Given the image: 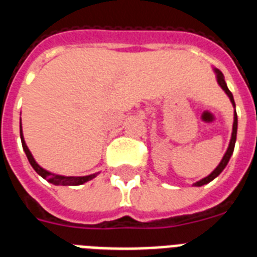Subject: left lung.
<instances>
[{
	"mask_svg": "<svg viewBox=\"0 0 257 257\" xmlns=\"http://www.w3.org/2000/svg\"><path fill=\"white\" fill-rule=\"evenodd\" d=\"M216 71V75H217V82H219V85L221 86V89L224 90L225 93H227V95L229 96V99H231V102H232V104L235 106V100H233V95L232 93L229 91L228 87H227V83H225L224 81V77H223V73H221L220 70H215ZM236 133H237V115H236V111H235V119H233V128H232V138H231V142H229V146H228V150H227V153L224 154V157H223V159H221V162L219 163V166H217L215 170H213L212 172H211L210 175L207 176V178H204V179L199 180V182H196V183L194 184V186H203V184H207L210 183L211 180H213L215 178H216L219 174H220L223 170L225 168V166H227V163H228L229 158H231V155H232L233 153V149H235V142H236Z\"/></svg>",
	"mask_w": 257,
	"mask_h": 257,
	"instance_id": "left-lung-1",
	"label": "left lung"
}]
</instances>
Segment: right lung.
<instances>
[{"label": "right lung", "instance_id": "obj_1", "mask_svg": "<svg viewBox=\"0 0 257 257\" xmlns=\"http://www.w3.org/2000/svg\"><path fill=\"white\" fill-rule=\"evenodd\" d=\"M21 142H22V147H24V151L28 157L29 162L32 164V167L36 170L37 174H40L44 179H46L47 182L55 184V186H79V184H83L86 182H89L93 178H95V175H87V176H61V175H54V174H50L49 171L44 170L42 167H40L37 162L34 161V158L32 157V154L29 151L28 146L25 143L24 137H22V128H21Z\"/></svg>", "mask_w": 257, "mask_h": 257}]
</instances>
